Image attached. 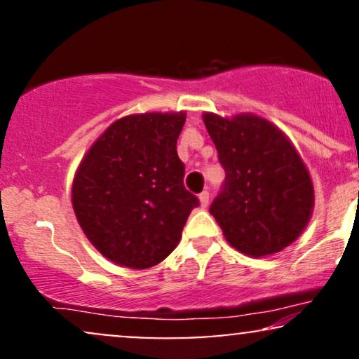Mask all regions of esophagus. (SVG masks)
Listing matches in <instances>:
<instances>
[{"instance_id":"esophagus-1","label":"esophagus","mask_w":359,"mask_h":359,"mask_svg":"<svg viewBox=\"0 0 359 359\" xmlns=\"http://www.w3.org/2000/svg\"><path fill=\"white\" fill-rule=\"evenodd\" d=\"M199 203H201V208H208L209 205V192L208 191L199 194Z\"/></svg>"}]
</instances>
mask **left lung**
<instances>
[{"mask_svg":"<svg viewBox=\"0 0 359 359\" xmlns=\"http://www.w3.org/2000/svg\"><path fill=\"white\" fill-rule=\"evenodd\" d=\"M203 119L226 172L209 208L226 241L253 258L290 246L314 211V184L297 148L258 114L204 113Z\"/></svg>","mask_w":359,"mask_h":359,"instance_id":"1","label":"left lung"}]
</instances>
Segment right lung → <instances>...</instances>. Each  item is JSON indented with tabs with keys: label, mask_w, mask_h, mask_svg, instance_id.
<instances>
[{
	"label": "right lung",
	"mask_w": 359,
	"mask_h": 359,
	"mask_svg": "<svg viewBox=\"0 0 359 359\" xmlns=\"http://www.w3.org/2000/svg\"><path fill=\"white\" fill-rule=\"evenodd\" d=\"M185 111L128 114L106 128L81 160L72 208L90 245L119 266L145 270L182 238L196 196L184 187L177 138Z\"/></svg>",
	"instance_id": "right-lung-1"
}]
</instances>
